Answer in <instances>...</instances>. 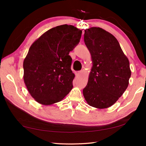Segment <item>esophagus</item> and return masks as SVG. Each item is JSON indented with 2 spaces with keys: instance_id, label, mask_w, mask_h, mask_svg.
<instances>
[{
  "instance_id": "34e87169",
  "label": "esophagus",
  "mask_w": 146,
  "mask_h": 146,
  "mask_svg": "<svg viewBox=\"0 0 146 146\" xmlns=\"http://www.w3.org/2000/svg\"><path fill=\"white\" fill-rule=\"evenodd\" d=\"M82 73V71H76V72H75V75L76 76H79L80 75V74Z\"/></svg>"
}]
</instances>
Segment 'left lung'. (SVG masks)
Returning a JSON list of instances; mask_svg holds the SVG:
<instances>
[{"label":"left lung","instance_id":"obj_1","mask_svg":"<svg viewBox=\"0 0 146 146\" xmlns=\"http://www.w3.org/2000/svg\"><path fill=\"white\" fill-rule=\"evenodd\" d=\"M84 42L93 66L83 95L90 106L108 108L117 102L129 85V62L114 36L92 27L85 30Z\"/></svg>","mask_w":146,"mask_h":146}]
</instances>
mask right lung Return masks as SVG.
I'll return each mask as SVG.
<instances>
[{"label":"right lung","mask_w":146,"mask_h":146,"mask_svg":"<svg viewBox=\"0 0 146 146\" xmlns=\"http://www.w3.org/2000/svg\"><path fill=\"white\" fill-rule=\"evenodd\" d=\"M82 30L61 25L45 32L32 44L23 62L24 81L36 102L51 105L73 88L75 74L69 53L80 42Z\"/></svg>","instance_id":"add662e5"}]
</instances>
